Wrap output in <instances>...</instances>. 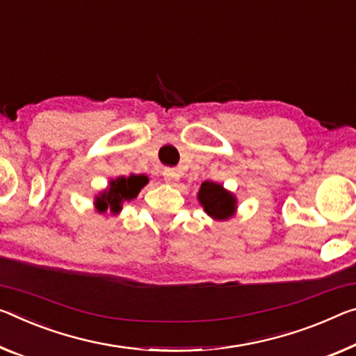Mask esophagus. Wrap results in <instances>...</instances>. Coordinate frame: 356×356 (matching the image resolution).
Instances as JSON below:
<instances>
[{
  "instance_id": "1",
  "label": "esophagus",
  "mask_w": 356,
  "mask_h": 356,
  "mask_svg": "<svg viewBox=\"0 0 356 356\" xmlns=\"http://www.w3.org/2000/svg\"><path fill=\"white\" fill-rule=\"evenodd\" d=\"M163 177H165L168 184L174 185L179 180V174L174 171V169H165V171H163Z\"/></svg>"
}]
</instances>
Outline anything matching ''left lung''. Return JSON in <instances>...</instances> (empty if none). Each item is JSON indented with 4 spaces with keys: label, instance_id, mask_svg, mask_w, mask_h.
Instances as JSON below:
<instances>
[{
    "label": "left lung",
    "instance_id": "obj_1",
    "mask_svg": "<svg viewBox=\"0 0 356 356\" xmlns=\"http://www.w3.org/2000/svg\"><path fill=\"white\" fill-rule=\"evenodd\" d=\"M198 198L204 211L213 218L227 220L234 213L236 198L216 182H202Z\"/></svg>",
    "mask_w": 356,
    "mask_h": 356
}]
</instances>
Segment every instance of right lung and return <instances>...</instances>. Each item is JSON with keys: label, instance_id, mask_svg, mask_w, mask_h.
Masks as SVG:
<instances>
[{"label": "right lung", "instance_id": "right-lung-1", "mask_svg": "<svg viewBox=\"0 0 356 356\" xmlns=\"http://www.w3.org/2000/svg\"><path fill=\"white\" fill-rule=\"evenodd\" d=\"M147 182L149 179L145 176L118 177L112 180L111 188L97 198V209L99 212H106L107 209L118 212L122 209V202L136 198L139 190Z\"/></svg>", "mask_w": 356, "mask_h": 356}]
</instances>
